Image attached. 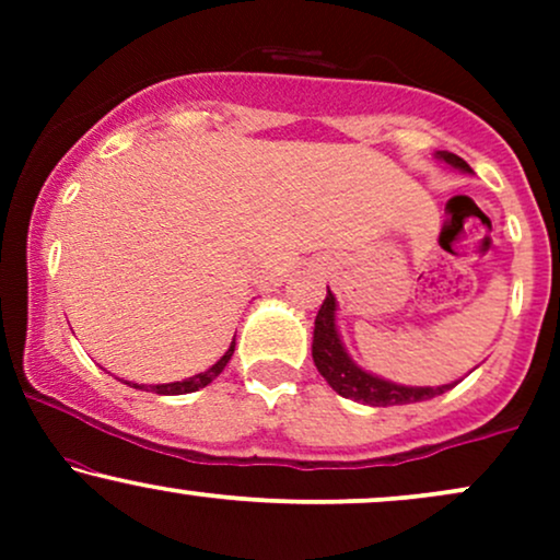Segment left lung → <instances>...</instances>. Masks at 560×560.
Masks as SVG:
<instances>
[{"label": "left lung", "instance_id": "left-lung-1", "mask_svg": "<svg viewBox=\"0 0 560 560\" xmlns=\"http://www.w3.org/2000/svg\"><path fill=\"white\" fill-rule=\"evenodd\" d=\"M436 158H440L442 163H447L450 168L471 173L466 160L453 155V152H436ZM313 363H316L318 374L329 382V387L337 392V395L363 405H374V408L432 400V397L453 389L455 384L460 382L458 378V382L440 384V387H405V384L387 382V378L361 369V365L352 361L350 352L345 350L342 337H339L337 298L331 294V289L326 292L324 305H320L316 316V326H313Z\"/></svg>", "mask_w": 560, "mask_h": 560}]
</instances>
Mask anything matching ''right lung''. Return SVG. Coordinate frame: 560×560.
Returning a JSON list of instances; mask_svg holds the SVG:
<instances>
[{"label": "right lung", "mask_w": 560, "mask_h": 560, "mask_svg": "<svg viewBox=\"0 0 560 560\" xmlns=\"http://www.w3.org/2000/svg\"><path fill=\"white\" fill-rule=\"evenodd\" d=\"M234 345H236V339H234V342H231L229 350L223 352V358H221V361L210 365L208 371H202V374H195V376H189V378H182V382H168V384H150V387H147V384H133V382H124V384H128V387H131V384H133V389L158 392V395H186V392H197V389L208 387V384L213 382V378H215L218 374H221L223 369H226V363L231 361V355H234Z\"/></svg>", "instance_id": "right-lung-1"}]
</instances>
